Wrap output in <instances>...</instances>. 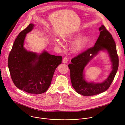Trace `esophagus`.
Listing matches in <instances>:
<instances>
[{
    "label": "esophagus",
    "mask_w": 125,
    "mask_h": 125,
    "mask_svg": "<svg viewBox=\"0 0 125 125\" xmlns=\"http://www.w3.org/2000/svg\"><path fill=\"white\" fill-rule=\"evenodd\" d=\"M68 58L66 56V57L63 58V60H62V62L63 63H67L68 62Z\"/></svg>",
    "instance_id": "1"
}]
</instances>
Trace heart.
Returning <instances> with one entry per match:
<instances>
[{
	"mask_svg": "<svg viewBox=\"0 0 125 125\" xmlns=\"http://www.w3.org/2000/svg\"><path fill=\"white\" fill-rule=\"evenodd\" d=\"M72 36H69L65 37L64 39L65 40H67L68 39L72 38ZM89 37L88 36H84L77 39L72 44L71 47L72 50L75 52H79L83 50L87 46V44L89 42ZM55 43L58 45L61 46L62 45V43L59 40H57L55 42Z\"/></svg>",
	"mask_w": 125,
	"mask_h": 125,
	"instance_id": "heart-1",
	"label": "heart"
}]
</instances>
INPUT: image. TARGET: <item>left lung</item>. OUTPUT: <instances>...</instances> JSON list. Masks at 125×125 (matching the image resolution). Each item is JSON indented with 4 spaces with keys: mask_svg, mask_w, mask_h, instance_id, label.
Segmentation results:
<instances>
[{
    "mask_svg": "<svg viewBox=\"0 0 125 125\" xmlns=\"http://www.w3.org/2000/svg\"><path fill=\"white\" fill-rule=\"evenodd\" d=\"M99 31L100 34L94 45L72 58L68 64L70 79L73 88L76 92L84 96H91L106 91L113 82L119 66V59L115 42L111 33L104 25ZM106 50L109 53L113 65V70L109 77L102 83H88L84 79L83 69L87 63L101 51Z\"/></svg>",
    "mask_w": 125,
    "mask_h": 125,
    "instance_id": "1",
    "label": "left lung"
}]
</instances>
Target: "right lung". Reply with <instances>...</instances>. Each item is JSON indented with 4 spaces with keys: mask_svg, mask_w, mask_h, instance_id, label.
<instances>
[{
    "mask_svg": "<svg viewBox=\"0 0 125 125\" xmlns=\"http://www.w3.org/2000/svg\"><path fill=\"white\" fill-rule=\"evenodd\" d=\"M34 26L30 23L16 38L9 55L8 66L12 80L18 89L30 94H41L50 86L62 57L45 51L39 55L24 48L25 37Z\"/></svg>",
    "mask_w": 125,
    "mask_h": 125,
    "instance_id": "obj_1",
    "label": "right lung"
}]
</instances>
